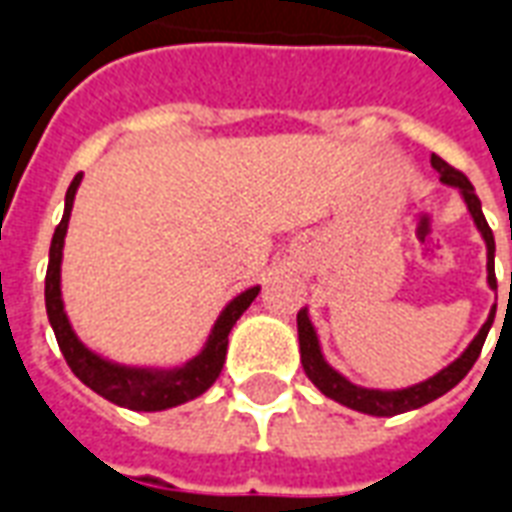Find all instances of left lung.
<instances>
[{
	"instance_id": "obj_1",
	"label": "left lung",
	"mask_w": 512,
	"mask_h": 512,
	"mask_svg": "<svg viewBox=\"0 0 512 512\" xmlns=\"http://www.w3.org/2000/svg\"><path fill=\"white\" fill-rule=\"evenodd\" d=\"M430 164H433L436 172H439L441 183L455 186V189L461 191L463 202H466V208H469V213H472L474 224H477V230H480V235H483L485 249H488V285L496 290L494 233H491V227H488V222H485L480 200H477V194H474V186L469 183V178H466L463 172L450 167V164H447V161H441L439 156L430 158ZM510 285H512V274H510ZM494 315H496V304L491 307L488 321L483 323V329L477 332V337L469 343V348H466V351H463L452 365L439 370V373H436L433 378H428V381L406 386V389H367V386L351 384V381H348L345 376H340L334 367H329V362H326L321 354V343H318L315 326L310 323V315H307V307H304V310H299V315H296V323H299L301 365H304L307 378H310L312 384L318 386L326 397H332V400H337V403H343V406L348 408H354V411H362V414H373V417H395V414L414 411V408L425 406V403H430V400L441 397L444 392H450L452 386L458 384V381L472 370V365L477 362V356H480V351H483L485 337H488V332H491Z\"/></svg>"
}]
</instances>
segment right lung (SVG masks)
I'll list each match as a JSON object with an SVG mask.
<instances>
[{"label":"right lung","mask_w":512,"mask_h":512,"mask_svg":"<svg viewBox=\"0 0 512 512\" xmlns=\"http://www.w3.org/2000/svg\"><path fill=\"white\" fill-rule=\"evenodd\" d=\"M79 183H82V172L68 186L65 213H62V222L57 224L54 238H51L49 268H46V312H49V323L65 362L82 384H87L106 400H112L115 406L131 408V411H164V408L180 406L186 400L200 397L222 373L224 356H227V334L235 326V321L244 315L246 307L255 301L260 288L244 290L241 296H235L224 307L222 315L213 323L205 348L194 359H189L186 365L169 367V370H153V367L115 365L109 359H101L76 337L71 323H68V315H65V307H62V246H65V233H68L73 197H76Z\"/></svg>","instance_id":"right-lung-1"}]
</instances>
